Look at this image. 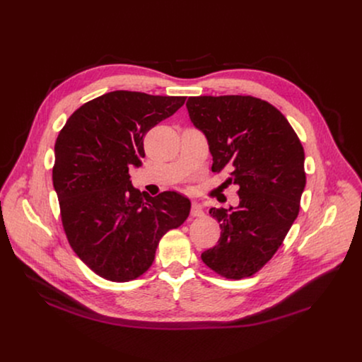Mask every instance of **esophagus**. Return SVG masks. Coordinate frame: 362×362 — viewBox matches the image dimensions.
Instances as JSON below:
<instances>
[{"label":"esophagus","mask_w":362,"mask_h":362,"mask_svg":"<svg viewBox=\"0 0 362 362\" xmlns=\"http://www.w3.org/2000/svg\"><path fill=\"white\" fill-rule=\"evenodd\" d=\"M190 215H192L193 218H199V216H203V208H202V204H200V203H197V202H193V203H192Z\"/></svg>","instance_id":"34e87169"}]
</instances>
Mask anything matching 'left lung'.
Returning a JSON list of instances; mask_svg holds the SVG:
<instances>
[{"label": "left lung", "instance_id": "left-lung-1", "mask_svg": "<svg viewBox=\"0 0 362 362\" xmlns=\"http://www.w3.org/2000/svg\"><path fill=\"white\" fill-rule=\"evenodd\" d=\"M186 107L208 139L212 170H229L226 182L239 186L238 208L209 211L222 233L202 261L228 279L252 276L271 261L299 214L303 147L285 116L265 100L199 95L189 97Z\"/></svg>", "mask_w": 362, "mask_h": 362}]
</instances>
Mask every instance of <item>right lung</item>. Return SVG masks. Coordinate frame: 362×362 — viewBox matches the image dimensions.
Here are the masks:
<instances>
[{"instance_id": "right-lung-1", "label": "right lung", "mask_w": 362, "mask_h": 362, "mask_svg": "<svg viewBox=\"0 0 362 362\" xmlns=\"http://www.w3.org/2000/svg\"><path fill=\"white\" fill-rule=\"evenodd\" d=\"M186 97L117 90L77 109L56 140L53 185L70 246L98 276L129 282L153 264L162 236L189 216L177 192L151 197L134 189L129 168L146 156L143 137Z\"/></svg>"}]
</instances>
